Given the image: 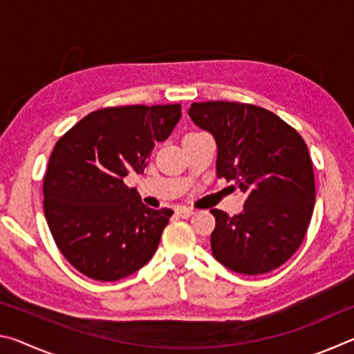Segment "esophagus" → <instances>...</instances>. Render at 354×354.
I'll use <instances>...</instances> for the list:
<instances>
[{"mask_svg":"<svg viewBox=\"0 0 354 354\" xmlns=\"http://www.w3.org/2000/svg\"><path fill=\"white\" fill-rule=\"evenodd\" d=\"M176 214L179 215V217H183V218H189V217H192V215H194L195 212H194V209H190V207H178L176 209Z\"/></svg>","mask_w":354,"mask_h":354,"instance_id":"34e87169","label":"esophagus"}]
</instances>
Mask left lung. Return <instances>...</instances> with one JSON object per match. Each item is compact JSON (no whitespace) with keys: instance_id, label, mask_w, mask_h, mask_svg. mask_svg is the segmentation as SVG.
Listing matches in <instances>:
<instances>
[{"instance_id":"obj_1","label":"left lung","mask_w":354,"mask_h":354,"mask_svg":"<svg viewBox=\"0 0 354 354\" xmlns=\"http://www.w3.org/2000/svg\"><path fill=\"white\" fill-rule=\"evenodd\" d=\"M189 117L214 136L217 176L247 195L241 214L211 211L214 257L242 274L283 266L301 245L314 211V170L306 143L284 120L253 104L192 103Z\"/></svg>"}]
</instances>
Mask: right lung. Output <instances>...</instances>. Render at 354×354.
Returning <instances> with one entry per match:
<instances>
[{
	"instance_id": "add662e5",
	"label": "right lung",
	"mask_w": 354,
	"mask_h": 354,
	"mask_svg": "<svg viewBox=\"0 0 354 354\" xmlns=\"http://www.w3.org/2000/svg\"><path fill=\"white\" fill-rule=\"evenodd\" d=\"M181 106L95 111L57 140L44 178L45 217L76 270L118 281L154 256L171 209L156 211L123 179L143 173L156 142L169 139Z\"/></svg>"
}]
</instances>
